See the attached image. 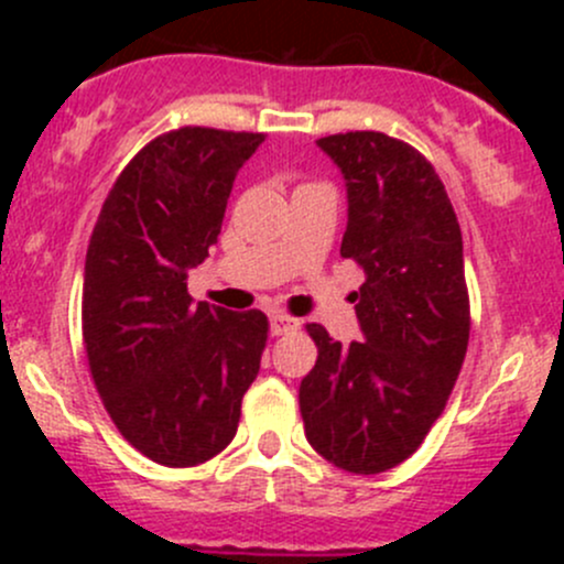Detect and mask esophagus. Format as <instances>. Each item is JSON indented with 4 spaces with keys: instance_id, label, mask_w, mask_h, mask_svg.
Here are the masks:
<instances>
[{
    "instance_id": "34e87169",
    "label": "esophagus",
    "mask_w": 564,
    "mask_h": 564,
    "mask_svg": "<svg viewBox=\"0 0 564 564\" xmlns=\"http://www.w3.org/2000/svg\"><path fill=\"white\" fill-rule=\"evenodd\" d=\"M297 327H300V322L289 314H272V318H270L272 335H289V333H294Z\"/></svg>"
}]
</instances>
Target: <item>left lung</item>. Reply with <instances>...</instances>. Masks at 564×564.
Wrapping results in <instances>:
<instances>
[{"label": "left lung", "mask_w": 564, "mask_h": 564, "mask_svg": "<svg viewBox=\"0 0 564 564\" xmlns=\"http://www.w3.org/2000/svg\"><path fill=\"white\" fill-rule=\"evenodd\" d=\"M316 144L346 180L340 256L366 272L355 294L366 340L340 344L305 324L318 357L300 412L318 456L379 475L423 445L456 388L471 327L464 242L440 174L412 144L379 130Z\"/></svg>", "instance_id": "8db88e82"}]
</instances>
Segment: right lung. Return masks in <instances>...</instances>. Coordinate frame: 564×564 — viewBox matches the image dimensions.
<instances>
[{"instance_id": "add662e5", "label": "right lung", "mask_w": 564, "mask_h": 564, "mask_svg": "<svg viewBox=\"0 0 564 564\" xmlns=\"http://www.w3.org/2000/svg\"><path fill=\"white\" fill-rule=\"evenodd\" d=\"M264 133L202 124L141 147L108 191L87 250L82 335L119 434L163 466L226 451L259 373L261 311L193 303L187 270L218 242L235 176Z\"/></svg>"}]
</instances>
